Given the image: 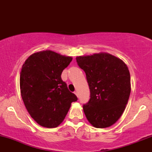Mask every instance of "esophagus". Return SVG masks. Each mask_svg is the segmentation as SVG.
Wrapping results in <instances>:
<instances>
[{"label":"esophagus","instance_id":"34e87169","mask_svg":"<svg viewBox=\"0 0 152 152\" xmlns=\"http://www.w3.org/2000/svg\"><path fill=\"white\" fill-rule=\"evenodd\" d=\"M74 93H75V95H76L77 97H78V93H77V91H75Z\"/></svg>","mask_w":152,"mask_h":152}]
</instances>
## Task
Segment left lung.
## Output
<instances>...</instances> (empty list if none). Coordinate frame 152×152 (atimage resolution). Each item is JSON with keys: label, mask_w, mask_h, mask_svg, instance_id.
Instances as JSON below:
<instances>
[{"label": "left lung", "mask_w": 152, "mask_h": 152, "mask_svg": "<svg viewBox=\"0 0 152 152\" xmlns=\"http://www.w3.org/2000/svg\"><path fill=\"white\" fill-rule=\"evenodd\" d=\"M76 61L86 73L90 99L83 106L88 122L106 128L118 121L125 109L131 93L130 73L119 58L109 53L80 56Z\"/></svg>", "instance_id": "obj_1"}]
</instances>
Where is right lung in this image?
<instances>
[{
	"instance_id": "1",
	"label": "right lung",
	"mask_w": 152,
	"mask_h": 152,
	"mask_svg": "<svg viewBox=\"0 0 152 152\" xmlns=\"http://www.w3.org/2000/svg\"><path fill=\"white\" fill-rule=\"evenodd\" d=\"M72 59L44 50L32 54L22 66L20 88L23 101L39 125L57 127L63 122L71 103L77 100L61 77Z\"/></svg>"
}]
</instances>
